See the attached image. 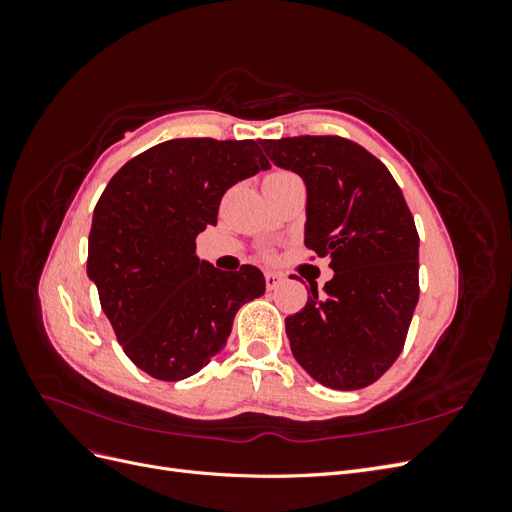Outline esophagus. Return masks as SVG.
<instances>
[{"instance_id":"esophagus-1","label":"esophagus","mask_w":512,"mask_h":512,"mask_svg":"<svg viewBox=\"0 0 512 512\" xmlns=\"http://www.w3.org/2000/svg\"><path fill=\"white\" fill-rule=\"evenodd\" d=\"M282 280H284V275L282 273H277V271H265V282H267V288L269 290H273V288H277L282 284Z\"/></svg>"}]
</instances>
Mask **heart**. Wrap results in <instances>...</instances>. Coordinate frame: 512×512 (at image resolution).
<instances>
[{"mask_svg": "<svg viewBox=\"0 0 512 512\" xmlns=\"http://www.w3.org/2000/svg\"><path fill=\"white\" fill-rule=\"evenodd\" d=\"M280 177H288V173H271L267 179H280Z\"/></svg>", "mask_w": 512, "mask_h": 512, "instance_id": "b5f03b06", "label": "heart"}]
</instances>
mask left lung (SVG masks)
I'll return each instance as SVG.
<instances>
[{
    "label": "left lung",
    "mask_w": 512,
    "mask_h": 512,
    "mask_svg": "<svg viewBox=\"0 0 512 512\" xmlns=\"http://www.w3.org/2000/svg\"><path fill=\"white\" fill-rule=\"evenodd\" d=\"M307 188L305 245L333 277L286 318L297 363L316 382L356 391L399 356L418 301V235L404 194L378 158L339 136L260 141Z\"/></svg>",
    "instance_id": "1"
}]
</instances>
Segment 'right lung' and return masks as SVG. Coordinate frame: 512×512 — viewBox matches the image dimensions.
<instances>
[{"instance_id":"1","label":"right lung","mask_w":512,"mask_h":512,"mask_svg":"<svg viewBox=\"0 0 512 512\" xmlns=\"http://www.w3.org/2000/svg\"><path fill=\"white\" fill-rule=\"evenodd\" d=\"M271 168L254 141L173 138L123 164L94 209L87 275L128 359L177 382L218 354L239 309L265 294L252 265L224 273L196 256L224 192Z\"/></svg>"}]
</instances>
